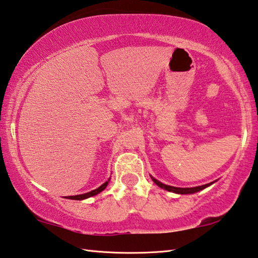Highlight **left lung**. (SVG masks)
<instances>
[{"instance_id": "8db88e82", "label": "left lung", "mask_w": 258, "mask_h": 258, "mask_svg": "<svg viewBox=\"0 0 258 258\" xmlns=\"http://www.w3.org/2000/svg\"><path fill=\"white\" fill-rule=\"evenodd\" d=\"M151 178H152L153 181H154L159 187L163 188V189H165V190H168V191H172V192H175V194H181V195H183V194H194V192H197V191H200V190H203V189H205L206 187H209V186H211L212 183H213V182H211V183L203 184V186L192 187V188H178V187H172V186H168V184L162 183V182L159 181V180H156V179H154L153 177H151Z\"/></svg>"}]
</instances>
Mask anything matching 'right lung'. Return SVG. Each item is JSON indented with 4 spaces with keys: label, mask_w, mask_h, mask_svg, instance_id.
<instances>
[{
    "label": "right lung",
    "mask_w": 258,
    "mask_h": 258,
    "mask_svg": "<svg viewBox=\"0 0 258 258\" xmlns=\"http://www.w3.org/2000/svg\"><path fill=\"white\" fill-rule=\"evenodd\" d=\"M108 181H110V179L107 180L106 182H104L101 187H98L97 189H95V190H92V191H89V192H86V194H83V195H76V196H68V198H69V200H75V201H81V200H86V198H88V197H92V196H95V195H97L98 192H101V191H103L104 189L106 188V186H107V183H108Z\"/></svg>",
    "instance_id": "right-lung-1"
}]
</instances>
